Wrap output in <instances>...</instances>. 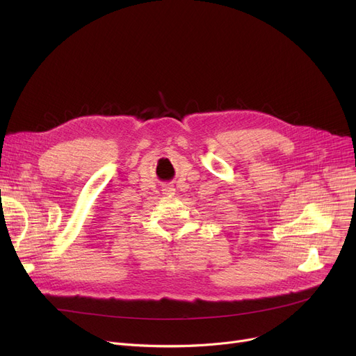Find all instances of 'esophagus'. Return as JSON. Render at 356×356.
I'll return each instance as SVG.
<instances>
[{
    "mask_svg": "<svg viewBox=\"0 0 356 356\" xmlns=\"http://www.w3.org/2000/svg\"><path fill=\"white\" fill-rule=\"evenodd\" d=\"M163 192H164V195H175V189L173 188H164Z\"/></svg>",
    "mask_w": 356,
    "mask_h": 356,
    "instance_id": "1",
    "label": "esophagus"
}]
</instances>
